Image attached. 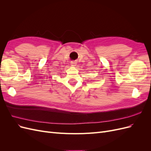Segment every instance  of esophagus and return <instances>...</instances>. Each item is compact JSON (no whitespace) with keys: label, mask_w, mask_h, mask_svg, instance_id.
<instances>
[{"label":"esophagus","mask_w":151,"mask_h":151,"mask_svg":"<svg viewBox=\"0 0 151 151\" xmlns=\"http://www.w3.org/2000/svg\"><path fill=\"white\" fill-rule=\"evenodd\" d=\"M70 64H71L72 66L75 67L76 65V64H77V62H76V61H71Z\"/></svg>","instance_id":"esophagus-1"}]
</instances>
